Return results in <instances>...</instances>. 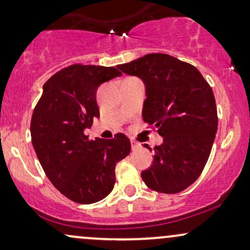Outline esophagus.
Instances as JSON below:
<instances>
[{"instance_id": "34e87169", "label": "esophagus", "mask_w": 250, "mask_h": 250, "mask_svg": "<svg viewBox=\"0 0 250 250\" xmlns=\"http://www.w3.org/2000/svg\"><path fill=\"white\" fill-rule=\"evenodd\" d=\"M131 148H133V150H137V149L141 148V143L137 141H131Z\"/></svg>"}]
</instances>
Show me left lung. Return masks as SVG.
<instances>
[{
  "label": "left lung",
  "instance_id": "left-lung-1",
  "mask_svg": "<svg viewBox=\"0 0 250 250\" xmlns=\"http://www.w3.org/2000/svg\"><path fill=\"white\" fill-rule=\"evenodd\" d=\"M117 67L145 82L143 121L163 136L142 180L159 193L185 190L199 179L213 147L219 121L213 89L196 67L168 54H148Z\"/></svg>",
  "mask_w": 250,
  "mask_h": 250
}]
</instances>
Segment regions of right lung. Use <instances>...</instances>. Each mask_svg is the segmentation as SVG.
<instances>
[{
	"mask_svg": "<svg viewBox=\"0 0 250 250\" xmlns=\"http://www.w3.org/2000/svg\"><path fill=\"white\" fill-rule=\"evenodd\" d=\"M114 67L75 63L43 84L30 122L33 147L54 187L81 205L104 199L115 185L116 163L130 153V140H90L84 134L100 117L97 87L121 75Z\"/></svg>",
	"mask_w": 250,
	"mask_h": 250,
	"instance_id": "1",
	"label": "right lung"
}]
</instances>
